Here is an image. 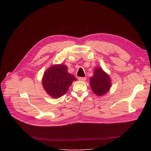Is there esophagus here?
<instances>
[{"label":"esophagus","mask_w":151,"mask_h":151,"mask_svg":"<svg viewBox=\"0 0 151 151\" xmlns=\"http://www.w3.org/2000/svg\"><path fill=\"white\" fill-rule=\"evenodd\" d=\"M86 78L85 77H79V78H78V79L79 80V81H85V80H86Z\"/></svg>","instance_id":"obj_1"}]
</instances>
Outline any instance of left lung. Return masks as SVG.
<instances>
[{
    "mask_svg": "<svg viewBox=\"0 0 151 151\" xmlns=\"http://www.w3.org/2000/svg\"><path fill=\"white\" fill-rule=\"evenodd\" d=\"M90 87L93 92L98 96H104L110 90L112 83L109 75L101 68H95L93 76L90 78Z\"/></svg>",
    "mask_w": 151,
    "mask_h": 151,
    "instance_id": "left-lung-1",
    "label": "left lung"
}]
</instances>
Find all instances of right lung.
Instances as JSON below:
<instances>
[{
	"mask_svg": "<svg viewBox=\"0 0 151 151\" xmlns=\"http://www.w3.org/2000/svg\"><path fill=\"white\" fill-rule=\"evenodd\" d=\"M75 77L68 72V67L64 64H54L44 73L42 79L44 89L51 97L58 99L65 94Z\"/></svg>",
	"mask_w": 151,
	"mask_h": 151,
	"instance_id": "add662e5",
	"label": "right lung"
}]
</instances>
